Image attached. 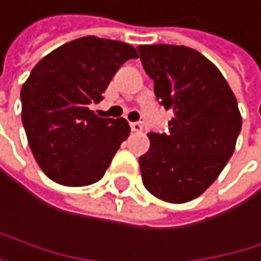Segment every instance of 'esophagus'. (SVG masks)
Wrapping results in <instances>:
<instances>
[{
  "instance_id": "34e87169",
  "label": "esophagus",
  "mask_w": 261,
  "mask_h": 261,
  "mask_svg": "<svg viewBox=\"0 0 261 261\" xmlns=\"http://www.w3.org/2000/svg\"><path fill=\"white\" fill-rule=\"evenodd\" d=\"M130 129H132V132L140 134V132H143V124L141 123H130Z\"/></svg>"
}]
</instances>
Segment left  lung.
<instances>
[{
	"label": "left lung",
	"mask_w": 261,
	"mask_h": 261,
	"mask_svg": "<svg viewBox=\"0 0 261 261\" xmlns=\"http://www.w3.org/2000/svg\"><path fill=\"white\" fill-rule=\"evenodd\" d=\"M153 92L174 114L168 134H147L140 156L144 188L160 200L186 203L201 195L234 153L242 130L237 98L221 72L186 46H138Z\"/></svg>",
	"instance_id": "left-lung-1"
}]
</instances>
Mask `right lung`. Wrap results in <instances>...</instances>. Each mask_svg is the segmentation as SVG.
I'll use <instances>...</instances> for the list:
<instances>
[{"mask_svg":"<svg viewBox=\"0 0 261 261\" xmlns=\"http://www.w3.org/2000/svg\"><path fill=\"white\" fill-rule=\"evenodd\" d=\"M130 58H138L130 44L83 37L32 69L21 89V120L30 150L50 180L87 186L103 178L130 127L124 118H100L89 105L103 100Z\"/></svg>","mask_w":261,"mask_h":261,"instance_id":"right-lung-1","label":"right lung"}]
</instances>
